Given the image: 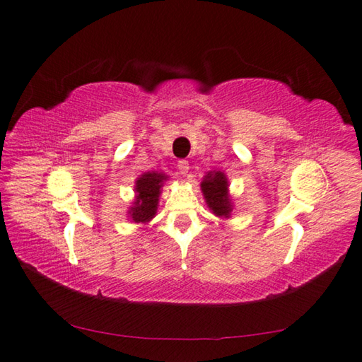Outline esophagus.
I'll return each mask as SVG.
<instances>
[{"mask_svg": "<svg viewBox=\"0 0 362 362\" xmlns=\"http://www.w3.org/2000/svg\"><path fill=\"white\" fill-rule=\"evenodd\" d=\"M177 170L180 171V174H188V170H189V163L188 160H179L177 162Z\"/></svg>", "mask_w": 362, "mask_h": 362, "instance_id": "esophagus-1", "label": "esophagus"}]
</instances>
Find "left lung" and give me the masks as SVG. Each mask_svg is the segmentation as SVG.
Instances as JSON below:
<instances>
[{
    "label": "left lung",
    "mask_w": 362,
    "mask_h": 362,
    "mask_svg": "<svg viewBox=\"0 0 362 362\" xmlns=\"http://www.w3.org/2000/svg\"><path fill=\"white\" fill-rule=\"evenodd\" d=\"M202 191H204L208 206L213 209L216 216H230L231 202L228 197V182H226L223 173H209L202 182Z\"/></svg>",
    "instance_id": "obj_1"
}]
</instances>
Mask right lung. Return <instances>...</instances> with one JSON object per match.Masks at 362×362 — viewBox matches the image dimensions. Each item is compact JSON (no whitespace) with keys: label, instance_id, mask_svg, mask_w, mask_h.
Instances as JSON below:
<instances>
[{"label":"right lung","instance_id":"right-lung-1","mask_svg":"<svg viewBox=\"0 0 362 362\" xmlns=\"http://www.w3.org/2000/svg\"><path fill=\"white\" fill-rule=\"evenodd\" d=\"M165 179L166 177L163 174L146 173L137 180L136 183L137 199L134 202V206H131V211H129L134 222L145 223L153 219L157 211L162 182Z\"/></svg>","mask_w":362,"mask_h":362}]
</instances>
